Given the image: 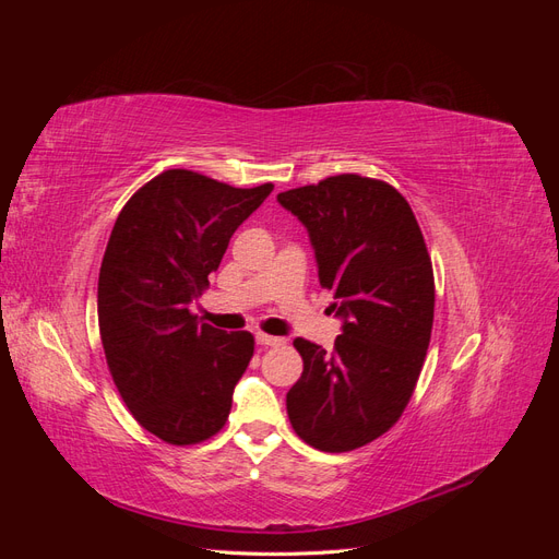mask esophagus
<instances>
[{
	"label": "esophagus",
	"instance_id": "esophagus-1",
	"mask_svg": "<svg viewBox=\"0 0 559 559\" xmlns=\"http://www.w3.org/2000/svg\"><path fill=\"white\" fill-rule=\"evenodd\" d=\"M257 343H259V345H263V347H280V345H284V337L267 335V333L259 331V333H257Z\"/></svg>",
	"mask_w": 559,
	"mask_h": 559
}]
</instances>
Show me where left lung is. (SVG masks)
<instances>
[{"instance_id":"obj_1","label":"left lung","mask_w":559,"mask_h":559,"mask_svg":"<svg viewBox=\"0 0 559 559\" xmlns=\"http://www.w3.org/2000/svg\"><path fill=\"white\" fill-rule=\"evenodd\" d=\"M306 224L321 289L345 319L333 352L296 337L302 376L286 394L298 438L349 452L392 429L425 366L433 267L417 218L392 183L335 175L277 195Z\"/></svg>"}]
</instances>
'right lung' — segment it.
Masks as SVG:
<instances>
[{"label":"right lung","mask_w":559,"mask_h":559,"mask_svg":"<svg viewBox=\"0 0 559 559\" xmlns=\"http://www.w3.org/2000/svg\"><path fill=\"white\" fill-rule=\"evenodd\" d=\"M270 191L165 170L116 218L97 282L99 337L128 411L165 443L198 445L226 425L253 335L200 324L191 302Z\"/></svg>","instance_id":"1"}]
</instances>
